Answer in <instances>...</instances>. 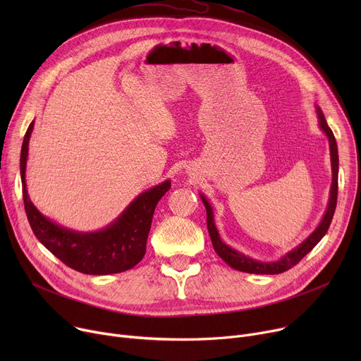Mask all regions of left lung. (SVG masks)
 <instances>
[{
    "mask_svg": "<svg viewBox=\"0 0 361 361\" xmlns=\"http://www.w3.org/2000/svg\"><path fill=\"white\" fill-rule=\"evenodd\" d=\"M317 114H319V126L320 128L326 133V136L329 139V147H331V161H332V187H331V199H329V206L328 211L322 219L320 225L316 228V231L307 238L302 241L297 249H294L293 252H290L287 256H283L281 260L278 262H271V263H264V262H257L253 260L247 256H244L238 252H235L234 249L228 247V245L224 244L219 238V234L215 228L214 224V215H212V209L207 200L202 196V202L206 207V222H207V231H209L214 249L218 253V256L225 262L228 263L231 268L241 271V272H247V274H263V275H276V274H282L288 269H291L293 267L305 257L309 252L313 250L314 245L322 240L329 228V225L332 222L334 214H335V207H336V197H338V147H336V140L334 133L331 130V127L326 124V120L324 117V114L317 108Z\"/></svg>",
    "mask_w": 361,
    "mask_h": 361,
    "instance_id": "1",
    "label": "left lung"
}]
</instances>
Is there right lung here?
<instances>
[{
	"instance_id": "add662e5",
	"label": "right lung",
	"mask_w": 361,
	"mask_h": 361,
	"mask_svg": "<svg viewBox=\"0 0 361 361\" xmlns=\"http://www.w3.org/2000/svg\"><path fill=\"white\" fill-rule=\"evenodd\" d=\"M32 128L33 123H30L22 145L20 174L25 211L36 238L68 268L82 274L109 275L136 267L146 252V240L155 207L171 188V181H164L142 193L127 207L124 214L104 231L80 234L61 228L60 225L52 224L41 215L27 196L25 173Z\"/></svg>"
}]
</instances>
